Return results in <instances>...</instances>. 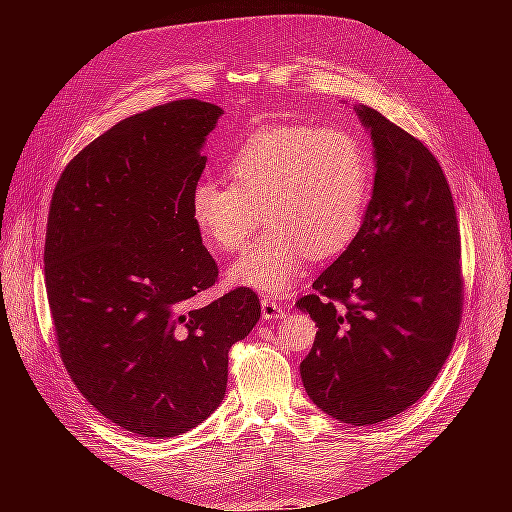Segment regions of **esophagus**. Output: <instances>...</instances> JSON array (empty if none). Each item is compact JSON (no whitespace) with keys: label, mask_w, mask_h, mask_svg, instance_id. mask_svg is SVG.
<instances>
[{"label":"esophagus","mask_w":512,"mask_h":512,"mask_svg":"<svg viewBox=\"0 0 512 512\" xmlns=\"http://www.w3.org/2000/svg\"><path fill=\"white\" fill-rule=\"evenodd\" d=\"M261 315H263V319H278V317H284V309L272 297H263L261 299Z\"/></svg>","instance_id":"obj_1"}]
</instances>
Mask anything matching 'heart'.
<instances>
[{
  "instance_id": "heart-1",
  "label": "heart",
  "mask_w": 512,
  "mask_h": 512,
  "mask_svg": "<svg viewBox=\"0 0 512 512\" xmlns=\"http://www.w3.org/2000/svg\"><path fill=\"white\" fill-rule=\"evenodd\" d=\"M232 184L203 178L191 195L193 222L207 245L236 253L261 226L270 232L242 255L228 280L270 294L286 292L309 259L348 247L369 195V153L353 132L307 124L265 126L226 159Z\"/></svg>"
}]
</instances>
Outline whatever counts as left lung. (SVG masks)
<instances>
[{
    "label": "left lung",
    "mask_w": 512,
    "mask_h": 512,
    "mask_svg": "<svg viewBox=\"0 0 512 512\" xmlns=\"http://www.w3.org/2000/svg\"><path fill=\"white\" fill-rule=\"evenodd\" d=\"M373 195L346 251L299 299L317 324L301 378L315 405L353 425L386 421L434 384L463 313L461 232L434 153L378 110Z\"/></svg>",
    "instance_id": "8db88e82"
}]
</instances>
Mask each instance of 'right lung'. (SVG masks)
<instances>
[{
    "instance_id": "obj_1",
    "label": "right lung",
    "mask_w": 512,
    "mask_h": 512,
    "mask_svg": "<svg viewBox=\"0 0 512 512\" xmlns=\"http://www.w3.org/2000/svg\"><path fill=\"white\" fill-rule=\"evenodd\" d=\"M222 107L178 99L130 116L80 151L53 191L45 286L62 363L91 405L126 432L174 438L220 407L228 351L259 321L240 286L218 282L191 215Z\"/></svg>"
}]
</instances>
